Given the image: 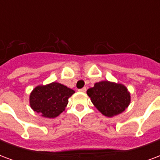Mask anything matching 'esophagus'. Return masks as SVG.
Segmentation results:
<instances>
[{"label": "esophagus", "instance_id": "obj_1", "mask_svg": "<svg viewBox=\"0 0 160 160\" xmlns=\"http://www.w3.org/2000/svg\"><path fill=\"white\" fill-rule=\"evenodd\" d=\"M80 92H87V88L86 87H83V88H81V89H80Z\"/></svg>", "mask_w": 160, "mask_h": 160}]
</instances>
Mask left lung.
Listing matches in <instances>:
<instances>
[{
  "mask_svg": "<svg viewBox=\"0 0 160 160\" xmlns=\"http://www.w3.org/2000/svg\"><path fill=\"white\" fill-rule=\"evenodd\" d=\"M92 103L102 114L113 118L122 113L130 104L131 97L124 85L103 80L87 92Z\"/></svg>",
  "mask_w": 160,
  "mask_h": 160,
  "instance_id": "8db88e82",
  "label": "left lung"
}]
</instances>
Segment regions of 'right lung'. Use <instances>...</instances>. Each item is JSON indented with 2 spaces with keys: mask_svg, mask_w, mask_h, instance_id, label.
<instances>
[{
  "mask_svg": "<svg viewBox=\"0 0 160 160\" xmlns=\"http://www.w3.org/2000/svg\"><path fill=\"white\" fill-rule=\"evenodd\" d=\"M75 92L58 82L40 85L30 94V106L46 118H55L65 111L69 98Z\"/></svg>",
  "mask_w": 160,
  "mask_h": 160,
  "instance_id": "obj_1",
  "label": "right lung"
}]
</instances>
